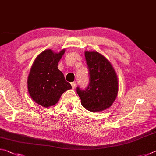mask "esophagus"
Instances as JSON below:
<instances>
[{"instance_id":"1","label":"esophagus","mask_w":156,"mask_h":156,"mask_svg":"<svg viewBox=\"0 0 156 156\" xmlns=\"http://www.w3.org/2000/svg\"><path fill=\"white\" fill-rule=\"evenodd\" d=\"M71 84H72V89H74L76 88V82H72V83H71Z\"/></svg>"}]
</instances>
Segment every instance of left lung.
I'll list each match as a JSON object with an SVG mask.
<instances>
[{
    "mask_svg": "<svg viewBox=\"0 0 156 156\" xmlns=\"http://www.w3.org/2000/svg\"><path fill=\"white\" fill-rule=\"evenodd\" d=\"M89 83L85 89L78 86L81 104L91 112H101L112 106L118 91L115 70L106 58L97 51H85Z\"/></svg>",
    "mask_w": 156,
    "mask_h": 156,
    "instance_id": "1",
    "label": "left lung"
}]
</instances>
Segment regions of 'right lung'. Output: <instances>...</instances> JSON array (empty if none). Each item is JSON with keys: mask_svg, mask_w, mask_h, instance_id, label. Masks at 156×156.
Returning <instances> with one entry per match:
<instances>
[{"mask_svg": "<svg viewBox=\"0 0 156 156\" xmlns=\"http://www.w3.org/2000/svg\"><path fill=\"white\" fill-rule=\"evenodd\" d=\"M65 51L54 53L47 49L38 55L31 68L27 80L28 91L34 101L44 107L56 104L61 95L72 85L65 80L58 64Z\"/></svg>", "mask_w": 156, "mask_h": 156, "instance_id": "obj_1", "label": "right lung"}]
</instances>
